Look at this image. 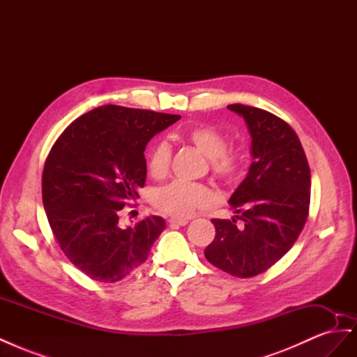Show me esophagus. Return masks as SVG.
Here are the masks:
<instances>
[{
  "label": "esophagus",
  "instance_id": "34e87169",
  "mask_svg": "<svg viewBox=\"0 0 357 357\" xmlns=\"http://www.w3.org/2000/svg\"><path fill=\"white\" fill-rule=\"evenodd\" d=\"M168 222L171 226H186L189 223L188 219H178V218H171Z\"/></svg>",
  "mask_w": 357,
  "mask_h": 357
}]
</instances>
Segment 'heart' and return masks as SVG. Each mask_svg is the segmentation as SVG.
<instances>
[{
    "label": "heart",
    "mask_w": 357,
    "mask_h": 357,
    "mask_svg": "<svg viewBox=\"0 0 357 357\" xmlns=\"http://www.w3.org/2000/svg\"><path fill=\"white\" fill-rule=\"evenodd\" d=\"M185 139L210 159L213 174L220 180H231L240 168V156L226 150L228 143L218 129L210 126H195L185 132ZM171 150L167 143H158L149 155L147 167L150 176L165 177L169 169ZM214 201L213 192L198 183L172 181L155 193V205L167 214L176 218H189L195 210L208 207Z\"/></svg>",
    "instance_id": "1"
}]
</instances>
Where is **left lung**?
Segmentation results:
<instances>
[{"instance_id": "left-lung-1", "label": "left lung", "mask_w": 357, "mask_h": 357, "mask_svg": "<svg viewBox=\"0 0 357 357\" xmlns=\"http://www.w3.org/2000/svg\"><path fill=\"white\" fill-rule=\"evenodd\" d=\"M228 109L247 125L252 164L229 198L235 215L211 220L215 236L204 255L222 271L247 278L266 271L298 240L308 215L311 174L299 138L284 121L243 104Z\"/></svg>"}]
</instances>
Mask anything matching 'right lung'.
<instances>
[{
	"label": "right lung",
	"mask_w": 357,
	"mask_h": 357,
	"mask_svg": "<svg viewBox=\"0 0 357 357\" xmlns=\"http://www.w3.org/2000/svg\"><path fill=\"white\" fill-rule=\"evenodd\" d=\"M181 116L102 105L61 134L43 169V205L53 235L92 280L114 283L146 262L165 220L121 226L119 213L144 186V150Z\"/></svg>",
	"instance_id": "right-lung-1"
}]
</instances>
